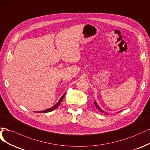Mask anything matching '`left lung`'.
<instances>
[{
    "label": "left lung",
    "mask_w": 150,
    "mask_h": 150,
    "mask_svg": "<svg viewBox=\"0 0 150 150\" xmlns=\"http://www.w3.org/2000/svg\"><path fill=\"white\" fill-rule=\"evenodd\" d=\"M94 104H95V105L96 106V108H98V110H99L100 111H101V112H102V113H104V112H103V111H102V110H101V108L98 107V106L97 103H96L95 102V103H94ZM105 113L106 115H107V113Z\"/></svg>",
    "instance_id": "8db88e82"
}]
</instances>
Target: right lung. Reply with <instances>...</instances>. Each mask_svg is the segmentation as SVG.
Listing matches in <instances>:
<instances>
[{
    "instance_id": "right-lung-1",
    "label": "right lung",
    "mask_w": 150,
    "mask_h": 150,
    "mask_svg": "<svg viewBox=\"0 0 150 150\" xmlns=\"http://www.w3.org/2000/svg\"><path fill=\"white\" fill-rule=\"evenodd\" d=\"M65 94L64 95H62V97L60 98V100L58 101V102L54 105V106H53L52 107H51V108H49V109H47V110H43V111H40V112H36V113H47V112H52V111H53L54 110H55V108H57L58 107H59V106L60 105V103L62 102V100L64 99V96H65Z\"/></svg>"
}]
</instances>
